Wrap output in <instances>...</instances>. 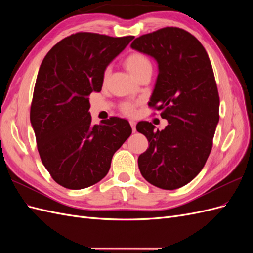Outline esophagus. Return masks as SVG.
<instances>
[{
    "mask_svg": "<svg viewBox=\"0 0 253 253\" xmlns=\"http://www.w3.org/2000/svg\"><path fill=\"white\" fill-rule=\"evenodd\" d=\"M129 125H131V126H132L133 133H135L136 132V122L134 120H129Z\"/></svg>",
    "mask_w": 253,
    "mask_h": 253,
    "instance_id": "obj_1",
    "label": "esophagus"
}]
</instances>
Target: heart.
I'll use <instances>...</instances> for the list:
<instances>
[{
	"mask_svg": "<svg viewBox=\"0 0 253 253\" xmlns=\"http://www.w3.org/2000/svg\"><path fill=\"white\" fill-rule=\"evenodd\" d=\"M125 66L127 70V72L131 74L133 77L136 79L140 74L143 72L152 70L151 61L147 56H144L141 52H132L126 58L125 60ZM109 76V70L104 72V79L108 78ZM122 111H124L127 115H132L135 112V106L132 103H125L122 105Z\"/></svg>",
	"mask_w": 253,
	"mask_h": 253,
	"instance_id": "obj_1",
	"label": "heart"
}]
</instances>
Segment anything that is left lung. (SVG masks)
Wrapping results in <instances>:
<instances>
[{"instance_id":"8db88e82","label":"left lung","mask_w":253,"mask_h":253,"mask_svg":"<svg viewBox=\"0 0 253 253\" xmlns=\"http://www.w3.org/2000/svg\"><path fill=\"white\" fill-rule=\"evenodd\" d=\"M131 47L156 61L158 75L149 105H158L168 120L162 131L148 121L137 124L150 143L138 157L140 173L157 188L178 189L202 171L219 120L210 59L194 36L177 27L136 38Z\"/></svg>"}]
</instances>
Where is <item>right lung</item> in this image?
<instances>
[{"instance_id":"obj_1","label":"right lung","mask_w":253,"mask_h":253,"mask_svg":"<svg viewBox=\"0 0 253 253\" xmlns=\"http://www.w3.org/2000/svg\"><path fill=\"white\" fill-rule=\"evenodd\" d=\"M133 39L78 33L57 43L42 61L30 124L42 163L60 186L80 190L100 181L132 134L128 121L118 117L91 125L87 97L101 90L106 67Z\"/></svg>"}]
</instances>
